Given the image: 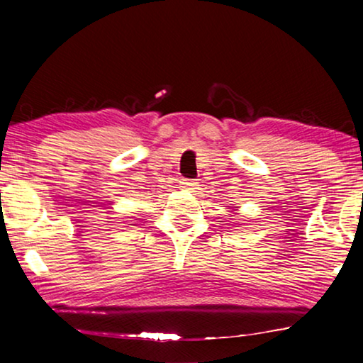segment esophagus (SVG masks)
I'll return each mask as SVG.
<instances>
[{"instance_id": "obj_1", "label": "esophagus", "mask_w": 363, "mask_h": 363, "mask_svg": "<svg viewBox=\"0 0 363 363\" xmlns=\"http://www.w3.org/2000/svg\"><path fill=\"white\" fill-rule=\"evenodd\" d=\"M181 189L184 190H194L196 187V182L192 181V179H181Z\"/></svg>"}]
</instances>
